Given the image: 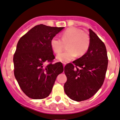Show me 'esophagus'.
Here are the masks:
<instances>
[{"label":"esophagus","instance_id":"34e87169","mask_svg":"<svg viewBox=\"0 0 120 120\" xmlns=\"http://www.w3.org/2000/svg\"><path fill=\"white\" fill-rule=\"evenodd\" d=\"M63 66H65V65H66V63H63Z\"/></svg>","mask_w":120,"mask_h":120}]
</instances>
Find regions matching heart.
<instances>
[{"label": "heart", "mask_w": 120, "mask_h": 120, "mask_svg": "<svg viewBox=\"0 0 120 120\" xmlns=\"http://www.w3.org/2000/svg\"><path fill=\"white\" fill-rule=\"evenodd\" d=\"M67 43L66 47L68 49L57 56V60L64 63L72 60L77 55H85L89 49L90 38L81 29L71 27L63 31L61 38L57 36L53 37L50 41V45L54 52L58 54L63 49L64 43Z\"/></svg>", "instance_id": "obj_1"}]
</instances>
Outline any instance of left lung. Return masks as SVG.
<instances>
[{
    "label": "left lung",
    "instance_id": "1",
    "mask_svg": "<svg viewBox=\"0 0 120 120\" xmlns=\"http://www.w3.org/2000/svg\"><path fill=\"white\" fill-rule=\"evenodd\" d=\"M89 31L90 46L87 52L64 66L67 77L64 92L76 101L86 100L97 93L103 84L108 68L105 43L92 30Z\"/></svg>",
    "mask_w": 120,
    "mask_h": 120
}]
</instances>
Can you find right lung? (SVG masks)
Here are the masks:
<instances>
[{
    "label": "right lung",
    "instance_id": "obj_1",
    "mask_svg": "<svg viewBox=\"0 0 120 120\" xmlns=\"http://www.w3.org/2000/svg\"><path fill=\"white\" fill-rule=\"evenodd\" d=\"M63 29L38 25L17 43L13 57L14 76L22 90L31 98L48 97L57 75L63 72L62 63H52L55 56L50 45L51 39Z\"/></svg>",
    "mask_w": 120,
    "mask_h": 120
}]
</instances>
